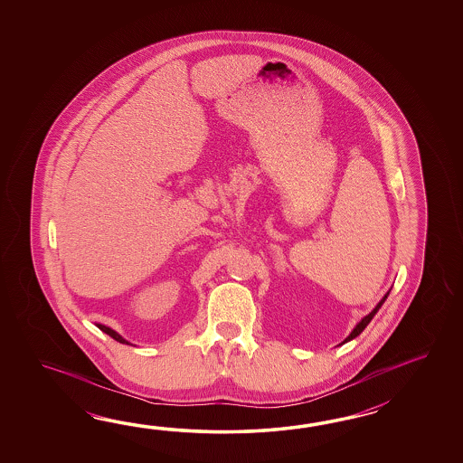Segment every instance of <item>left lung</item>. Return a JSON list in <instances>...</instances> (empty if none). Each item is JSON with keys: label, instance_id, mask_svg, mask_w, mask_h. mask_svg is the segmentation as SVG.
Returning <instances> with one entry per match:
<instances>
[{"label": "left lung", "instance_id": "obj_1", "mask_svg": "<svg viewBox=\"0 0 463 463\" xmlns=\"http://www.w3.org/2000/svg\"><path fill=\"white\" fill-rule=\"evenodd\" d=\"M387 296H389V293H385L384 298H383V299H381V301H379V303H377V306H375L374 309H373V311H371V313H369V315L364 316V317H363V319H361V323H359V325L355 326L354 329H353V333H351V335H347V337H345V341H343V345H345V343H347V341H351V339H354V337H357V335H361V333H363V331H364L365 326H367V325H369V323H371V319H373V317H374L375 313H377V311H379V309H381V306L384 305V301H385V299H387Z\"/></svg>", "mask_w": 463, "mask_h": 463}]
</instances>
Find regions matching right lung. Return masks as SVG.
<instances>
[{
    "instance_id": "right-lung-1",
    "label": "right lung",
    "mask_w": 463,
    "mask_h": 463,
    "mask_svg": "<svg viewBox=\"0 0 463 463\" xmlns=\"http://www.w3.org/2000/svg\"><path fill=\"white\" fill-rule=\"evenodd\" d=\"M98 327L100 329V331H102V333H106V335H110L112 339H116L118 343H122V345H128V341H126L122 335H118L114 329H110V327H108V326L98 325Z\"/></svg>"
}]
</instances>
